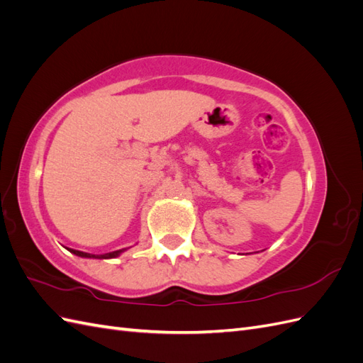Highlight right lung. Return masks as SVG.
Segmentation results:
<instances>
[{"instance_id":"right-lung-1","label":"right lung","mask_w":363,"mask_h":363,"mask_svg":"<svg viewBox=\"0 0 363 363\" xmlns=\"http://www.w3.org/2000/svg\"><path fill=\"white\" fill-rule=\"evenodd\" d=\"M69 250V248H68ZM72 255H75V256H80V257H95V259H112V257H116V256H119L121 252L123 251H125V248H123V250H118V251H112V252H106V255H100V256H95V255H89V252H83V251H79V250H69Z\"/></svg>"}]
</instances>
